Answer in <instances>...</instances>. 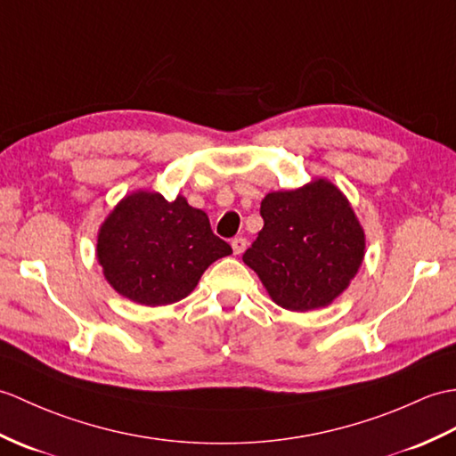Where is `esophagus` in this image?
<instances>
[{
  "label": "esophagus",
  "mask_w": 456,
  "mask_h": 456,
  "mask_svg": "<svg viewBox=\"0 0 456 456\" xmlns=\"http://www.w3.org/2000/svg\"><path fill=\"white\" fill-rule=\"evenodd\" d=\"M231 247H232V252H235V254H242V252H245V248H247V239H242V237L232 239L231 240Z\"/></svg>",
  "instance_id": "obj_1"
}]
</instances>
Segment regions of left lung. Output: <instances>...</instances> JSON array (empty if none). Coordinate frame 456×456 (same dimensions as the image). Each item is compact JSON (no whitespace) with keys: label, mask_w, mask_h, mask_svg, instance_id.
Returning <instances> with one entry per match:
<instances>
[{"label":"left lung","mask_w":456,"mask_h":456,"mask_svg":"<svg viewBox=\"0 0 456 456\" xmlns=\"http://www.w3.org/2000/svg\"><path fill=\"white\" fill-rule=\"evenodd\" d=\"M264 227L242 254L273 303L288 311L330 305L362 266L365 232L347 198L324 178L270 192L260 204Z\"/></svg>","instance_id":"left-lung-1"}]
</instances>
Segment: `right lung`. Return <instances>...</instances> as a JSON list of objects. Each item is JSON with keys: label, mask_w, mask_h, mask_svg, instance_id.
<instances>
[{"label": "right lung", "mask_w": 456, "mask_h": 456, "mask_svg": "<svg viewBox=\"0 0 456 456\" xmlns=\"http://www.w3.org/2000/svg\"><path fill=\"white\" fill-rule=\"evenodd\" d=\"M232 250L184 196H126L99 229L102 273L124 297L145 306L171 305L192 291L209 264Z\"/></svg>", "instance_id": "right-lung-1"}]
</instances>
